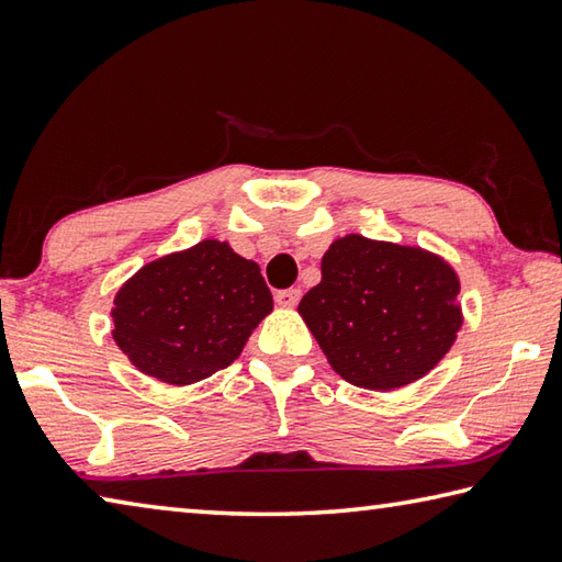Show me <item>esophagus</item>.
Segmentation results:
<instances>
[{"label": "esophagus", "instance_id": "esophagus-1", "mask_svg": "<svg viewBox=\"0 0 562 562\" xmlns=\"http://www.w3.org/2000/svg\"><path fill=\"white\" fill-rule=\"evenodd\" d=\"M299 301H301V289H286L276 293V303H279L281 308H293Z\"/></svg>", "mask_w": 562, "mask_h": 562}]
</instances>
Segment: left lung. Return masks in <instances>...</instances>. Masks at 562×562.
<instances>
[{"label": "left lung", "instance_id": "8db88e82", "mask_svg": "<svg viewBox=\"0 0 562 562\" xmlns=\"http://www.w3.org/2000/svg\"><path fill=\"white\" fill-rule=\"evenodd\" d=\"M459 276L422 246L346 234L299 303L330 368L356 387H407L439 366L464 323Z\"/></svg>", "mask_w": 562, "mask_h": 562}]
</instances>
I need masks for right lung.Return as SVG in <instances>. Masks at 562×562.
I'll return each mask as SVG.
<instances>
[{
  "mask_svg": "<svg viewBox=\"0 0 562 562\" xmlns=\"http://www.w3.org/2000/svg\"><path fill=\"white\" fill-rule=\"evenodd\" d=\"M271 311L259 263L204 239L145 263L117 289L113 340L143 375L184 387L229 368Z\"/></svg>",
  "mask_w": 562,
  "mask_h": 562,
  "instance_id": "1",
  "label": "right lung"
}]
</instances>
